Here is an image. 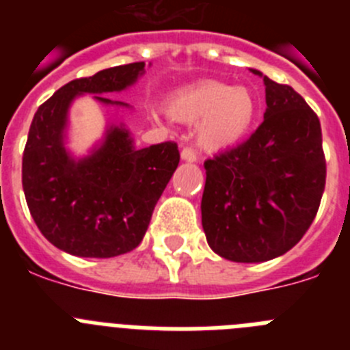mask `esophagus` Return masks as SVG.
I'll return each instance as SVG.
<instances>
[{
  "label": "esophagus",
  "mask_w": 350,
  "mask_h": 350,
  "mask_svg": "<svg viewBox=\"0 0 350 350\" xmlns=\"http://www.w3.org/2000/svg\"><path fill=\"white\" fill-rule=\"evenodd\" d=\"M180 159L185 161V163H194V161H196V152H194L193 148H189V147L182 148Z\"/></svg>",
  "instance_id": "obj_1"
}]
</instances>
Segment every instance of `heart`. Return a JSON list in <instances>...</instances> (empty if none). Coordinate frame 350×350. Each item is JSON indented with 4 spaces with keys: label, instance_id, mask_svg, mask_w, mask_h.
Here are the masks:
<instances>
[{
    "label": "heart",
    "instance_id": "1",
    "mask_svg": "<svg viewBox=\"0 0 350 350\" xmlns=\"http://www.w3.org/2000/svg\"><path fill=\"white\" fill-rule=\"evenodd\" d=\"M259 112L256 96L247 88L202 82L182 89L168 101V116L198 126V144L208 152L233 147L245 137Z\"/></svg>",
    "mask_w": 350,
    "mask_h": 350
}]
</instances>
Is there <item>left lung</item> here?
I'll return each mask as SVG.
<instances>
[{
    "mask_svg": "<svg viewBox=\"0 0 350 350\" xmlns=\"http://www.w3.org/2000/svg\"><path fill=\"white\" fill-rule=\"evenodd\" d=\"M262 77L267 112L247 142L205 161L202 224L210 249L234 262H262L301 240L326 184L321 122L289 85Z\"/></svg>",
    "mask_w": 350,
    "mask_h": 350,
    "instance_id": "obj_1",
    "label": "left lung"
}]
</instances>
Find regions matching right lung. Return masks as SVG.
I'll use <instances>...</instances> for the list:
<instances>
[{"label": "right lung", "instance_id": "1", "mask_svg": "<svg viewBox=\"0 0 350 350\" xmlns=\"http://www.w3.org/2000/svg\"><path fill=\"white\" fill-rule=\"evenodd\" d=\"M145 73L131 63L77 79L36 110L23 156V187L38 230L52 245L79 258H116L137 249L154 206L177 170V144L135 147L122 122L108 124L85 156L66 147L68 113L83 94L105 107L131 108L107 94L126 91Z\"/></svg>", "mask_w": 350, "mask_h": 350}]
</instances>
